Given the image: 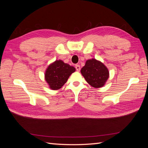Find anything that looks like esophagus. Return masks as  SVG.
Listing matches in <instances>:
<instances>
[{
  "label": "esophagus",
  "mask_w": 148,
  "mask_h": 148,
  "mask_svg": "<svg viewBox=\"0 0 148 148\" xmlns=\"http://www.w3.org/2000/svg\"><path fill=\"white\" fill-rule=\"evenodd\" d=\"M75 68H76V70H77V71H79V70H80V66H79V65H78V64L76 65H75Z\"/></svg>",
  "instance_id": "1"
}]
</instances>
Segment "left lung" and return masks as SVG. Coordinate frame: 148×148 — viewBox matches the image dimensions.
<instances>
[{
	"mask_svg": "<svg viewBox=\"0 0 148 148\" xmlns=\"http://www.w3.org/2000/svg\"><path fill=\"white\" fill-rule=\"evenodd\" d=\"M81 73L87 83L95 88L104 86L109 77V71L106 65L95 59L86 60Z\"/></svg>",
	"mask_w": 148,
	"mask_h": 148,
	"instance_id": "1",
	"label": "left lung"
}]
</instances>
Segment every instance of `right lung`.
<instances>
[{"label":"right lung","instance_id":"1","mask_svg":"<svg viewBox=\"0 0 148 148\" xmlns=\"http://www.w3.org/2000/svg\"><path fill=\"white\" fill-rule=\"evenodd\" d=\"M75 70L73 66L64 63L61 60H57L47 66L44 78L49 88L52 90H58L64 86Z\"/></svg>","mask_w":148,"mask_h":148}]
</instances>
